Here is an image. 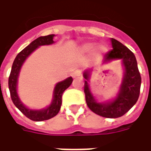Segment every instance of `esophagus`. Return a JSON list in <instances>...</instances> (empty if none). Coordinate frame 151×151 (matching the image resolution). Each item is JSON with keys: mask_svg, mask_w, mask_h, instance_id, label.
<instances>
[{"mask_svg": "<svg viewBox=\"0 0 151 151\" xmlns=\"http://www.w3.org/2000/svg\"><path fill=\"white\" fill-rule=\"evenodd\" d=\"M82 75V71L80 69H76L73 71V73H72L73 78H77V77H80Z\"/></svg>", "mask_w": 151, "mask_h": 151, "instance_id": "1", "label": "esophagus"}]
</instances>
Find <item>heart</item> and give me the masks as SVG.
Returning <instances> with one entry per match:
<instances>
[{
    "label": "heart",
    "instance_id": "obj_1",
    "mask_svg": "<svg viewBox=\"0 0 151 151\" xmlns=\"http://www.w3.org/2000/svg\"><path fill=\"white\" fill-rule=\"evenodd\" d=\"M93 48H94V46H93V45H91V44H86V45H85V46L83 47V50H84L85 52H90V51H91ZM102 50L104 49L102 48Z\"/></svg>",
    "mask_w": 151,
    "mask_h": 151
}]
</instances>
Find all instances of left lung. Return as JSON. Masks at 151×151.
Masks as SVG:
<instances>
[{"label":"left lung","mask_w":151,"mask_h":151,"mask_svg":"<svg viewBox=\"0 0 151 151\" xmlns=\"http://www.w3.org/2000/svg\"><path fill=\"white\" fill-rule=\"evenodd\" d=\"M111 44L113 49L105 55L104 61L122 59L125 69L123 82L117 98L114 101L107 104L97 103L90 91L87 82L85 81L84 84L86 102L88 108L95 114L106 118L120 117L129 111L138 99L142 82L134 54L127 47L115 39H111ZM89 72L90 71H86L83 74L86 80L89 78Z\"/></svg>","instance_id":"1"}]
</instances>
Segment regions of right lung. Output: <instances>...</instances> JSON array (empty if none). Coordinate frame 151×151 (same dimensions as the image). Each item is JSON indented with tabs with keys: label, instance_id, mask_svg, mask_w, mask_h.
Here are the masks:
<instances>
[{
	"label": "right lung",
	"instance_id": "1",
	"mask_svg": "<svg viewBox=\"0 0 151 151\" xmlns=\"http://www.w3.org/2000/svg\"><path fill=\"white\" fill-rule=\"evenodd\" d=\"M53 37L54 35H48L46 36H40L31 42L27 47H26L24 49L22 50L18 53L12 65L11 72L9 77V89L10 92V96L14 104L19 109L22 113L29 118L30 120L34 121H42V120H49L55 116L57 115L60 109V105L62 102V95L66 89L71 85L73 82V78L70 77L69 78L65 79V81L57 83L54 91V97L52 104L46 109L40 110V111H33L30 110L22 104L17 95V81L18 76L21 69L22 63L24 62L26 58L31 54L34 50H35L39 46L41 45H47L53 43Z\"/></svg>",
	"mask_w": 151,
	"mask_h": 151
}]
</instances>
